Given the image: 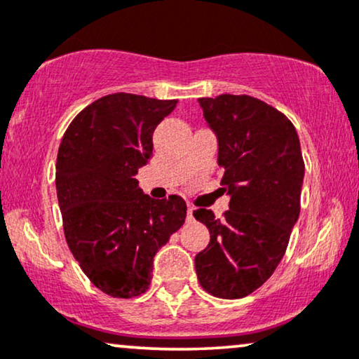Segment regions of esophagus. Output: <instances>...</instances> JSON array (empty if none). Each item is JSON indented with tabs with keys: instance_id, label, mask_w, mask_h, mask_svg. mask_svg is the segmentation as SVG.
Wrapping results in <instances>:
<instances>
[{
	"instance_id": "esophagus-1",
	"label": "esophagus",
	"mask_w": 359,
	"mask_h": 359,
	"mask_svg": "<svg viewBox=\"0 0 359 359\" xmlns=\"http://www.w3.org/2000/svg\"><path fill=\"white\" fill-rule=\"evenodd\" d=\"M188 221H193V206L188 204Z\"/></svg>"
}]
</instances>
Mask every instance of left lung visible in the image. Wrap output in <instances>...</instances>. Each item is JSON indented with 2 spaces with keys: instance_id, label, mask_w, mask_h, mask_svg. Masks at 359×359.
<instances>
[{
  "instance_id": "8db88e82",
  "label": "left lung",
  "mask_w": 359,
  "mask_h": 359,
  "mask_svg": "<svg viewBox=\"0 0 359 359\" xmlns=\"http://www.w3.org/2000/svg\"><path fill=\"white\" fill-rule=\"evenodd\" d=\"M217 135L221 184L229 211L193 216L209 229L208 248L194 259L201 287L217 299L248 297L264 285L285 254L300 214L305 163L295 127L282 111L250 95L199 99Z\"/></svg>"
}]
</instances>
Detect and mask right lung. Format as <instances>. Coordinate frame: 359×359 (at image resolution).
Here are the masks:
<instances>
[{
    "label": "right lung",
    "instance_id": "obj_1",
    "mask_svg": "<svg viewBox=\"0 0 359 359\" xmlns=\"http://www.w3.org/2000/svg\"><path fill=\"white\" fill-rule=\"evenodd\" d=\"M175 107L105 95L79 111L60 142L55 189L67 245L88 280L115 299L148 290L153 257L184 224L183 199H153L135 180L153 153L156 125Z\"/></svg>",
    "mask_w": 359,
    "mask_h": 359
}]
</instances>
